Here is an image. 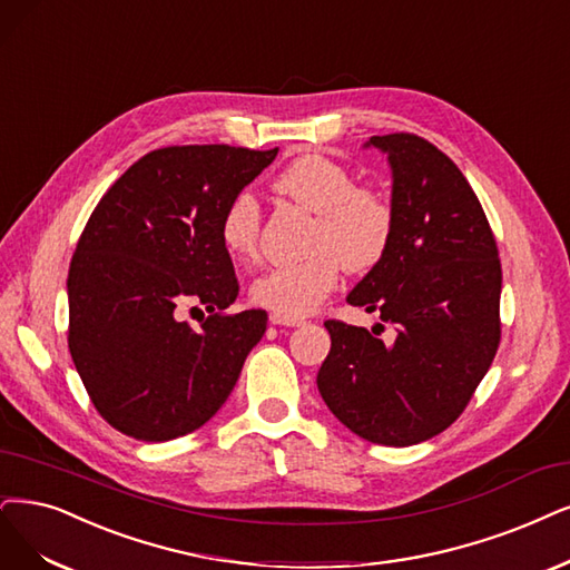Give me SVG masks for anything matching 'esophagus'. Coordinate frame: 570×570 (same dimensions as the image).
<instances>
[{
	"label": "esophagus",
	"instance_id": "34e87169",
	"mask_svg": "<svg viewBox=\"0 0 570 570\" xmlns=\"http://www.w3.org/2000/svg\"><path fill=\"white\" fill-rule=\"evenodd\" d=\"M269 322L277 324V326H301L303 324V320L286 317V314H279V312H269Z\"/></svg>",
	"mask_w": 570,
	"mask_h": 570
}]
</instances>
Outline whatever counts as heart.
<instances>
[{"label":"heart","mask_w":570,"mask_h":570,"mask_svg":"<svg viewBox=\"0 0 570 570\" xmlns=\"http://www.w3.org/2000/svg\"><path fill=\"white\" fill-rule=\"evenodd\" d=\"M274 189L317 214V223L305 261L272 267L253 282L250 298L258 305L286 317H303L338 286L343 267L362 274L387 256L396 227L394 206L381 189L356 185L354 174L341 161L305 153L277 176ZM220 242L239 263L258 258L261 206L246 189L223 210Z\"/></svg>","instance_id":"b5f03b06"}]
</instances>
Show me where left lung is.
<instances>
[{
  "label": "left lung",
  "mask_w": 570,
  "mask_h": 570,
  "mask_svg": "<svg viewBox=\"0 0 570 570\" xmlns=\"http://www.w3.org/2000/svg\"><path fill=\"white\" fill-rule=\"evenodd\" d=\"M392 166L394 239L347 296L396 328L394 343L328 320L317 387L373 444L411 446L468 409L500 345L502 267L493 229L451 157L415 134L373 136ZM383 326V324H377Z\"/></svg>",
  "instance_id": "obj_1"
}]
</instances>
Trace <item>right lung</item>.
Listing matches in <instances>:
<instances>
[{
	"instance_id": "obj_1",
	"label": "right lung",
	"mask_w": 570,
	"mask_h": 570,
	"mask_svg": "<svg viewBox=\"0 0 570 570\" xmlns=\"http://www.w3.org/2000/svg\"><path fill=\"white\" fill-rule=\"evenodd\" d=\"M274 157L277 147H159L94 208L68 272V347L96 411L121 434L195 432L237 385L267 312H225L239 282L220 218ZM185 306L209 312L199 330L179 320Z\"/></svg>"
}]
</instances>
